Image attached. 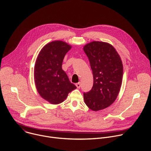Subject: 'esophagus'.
<instances>
[{
  "label": "esophagus",
  "mask_w": 151,
  "mask_h": 151,
  "mask_svg": "<svg viewBox=\"0 0 151 151\" xmlns=\"http://www.w3.org/2000/svg\"><path fill=\"white\" fill-rule=\"evenodd\" d=\"M75 85L76 86V87H77L78 88H79L81 87V83H80V82L76 83L75 84Z\"/></svg>",
  "instance_id": "1"
}]
</instances>
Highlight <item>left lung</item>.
I'll return each instance as SVG.
<instances>
[{
	"instance_id": "obj_1",
	"label": "left lung",
	"mask_w": 151,
	"mask_h": 151,
	"mask_svg": "<svg viewBox=\"0 0 151 151\" xmlns=\"http://www.w3.org/2000/svg\"><path fill=\"white\" fill-rule=\"evenodd\" d=\"M93 75V86L83 93L85 103L93 111L104 109L116 100L122 84L123 65L115 48L109 43L93 41L83 47Z\"/></svg>"
}]
</instances>
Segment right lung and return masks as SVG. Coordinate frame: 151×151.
Returning <instances> with one entry per match:
<instances>
[{
    "mask_svg": "<svg viewBox=\"0 0 151 151\" xmlns=\"http://www.w3.org/2000/svg\"><path fill=\"white\" fill-rule=\"evenodd\" d=\"M72 46L62 40L52 41L39 52L34 69L36 88L39 95L52 104L63 102L76 88L62 69L66 54Z\"/></svg>",
    "mask_w": 151,
    "mask_h": 151,
    "instance_id": "right-lung-1",
    "label": "right lung"
}]
</instances>
